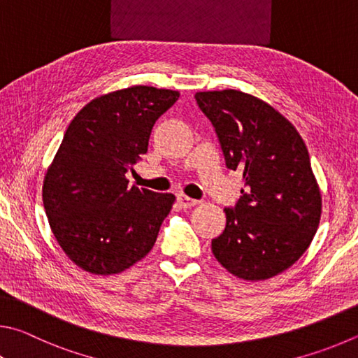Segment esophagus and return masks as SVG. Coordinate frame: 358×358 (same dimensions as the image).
Instances as JSON below:
<instances>
[{
    "label": "esophagus",
    "mask_w": 358,
    "mask_h": 358,
    "mask_svg": "<svg viewBox=\"0 0 358 358\" xmlns=\"http://www.w3.org/2000/svg\"><path fill=\"white\" fill-rule=\"evenodd\" d=\"M178 201H179L180 206H182V208H192V206H196L198 204V199L189 198L187 195H184V193H179Z\"/></svg>",
    "instance_id": "obj_1"
}]
</instances>
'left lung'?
Instances as JSON below:
<instances>
[{
    "label": "left lung",
    "mask_w": 358,
    "mask_h": 358,
    "mask_svg": "<svg viewBox=\"0 0 358 358\" xmlns=\"http://www.w3.org/2000/svg\"><path fill=\"white\" fill-rule=\"evenodd\" d=\"M195 99L214 125L227 166L243 178L242 196L224 209L227 227L212 239V253L242 280L272 278L306 252L321 220L308 149L264 100L236 90Z\"/></svg>",
    "instance_id": "left-lung-1"
}]
</instances>
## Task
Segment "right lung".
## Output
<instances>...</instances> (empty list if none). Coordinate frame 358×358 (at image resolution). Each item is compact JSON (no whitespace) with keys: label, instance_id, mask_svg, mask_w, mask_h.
Listing matches in <instances>:
<instances>
[{"label":"right lung","instance_id":"right-lung-1","mask_svg":"<svg viewBox=\"0 0 358 358\" xmlns=\"http://www.w3.org/2000/svg\"><path fill=\"white\" fill-rule=\"evenodd\" d=\"M178 91L131 86L91 100L72 119L42 187L50 228L80 268L119 273L152 250L173 193L129 187L157 119Z\"/></svg>","mask_w":358,"mask_h":358}]
</instances>
